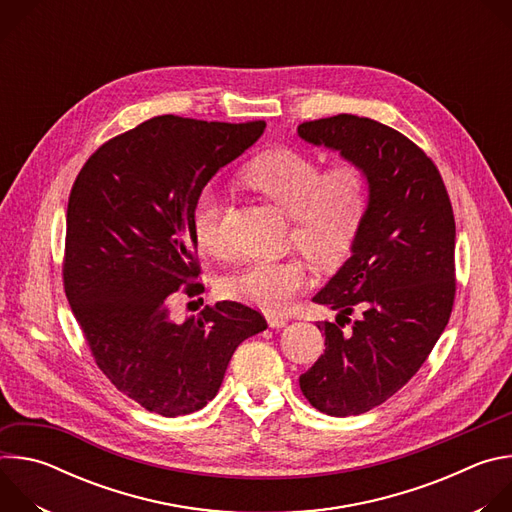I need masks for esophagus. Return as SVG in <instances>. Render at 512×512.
<instances>
[{
	"label": "esophagus",
	"instance_id": "1",
	"mask_svg": "<svg viewBox=\"0 0 512 512\" xmlns=\"http://www.w3.org/2000/svg\"><path fill=\"white\" fill-rule=\"evenodd\" d=\"M267 322H269V326H271V328H283V326L287 324V320H285L283 316H275V314L267 316Z\"/></svg>",
	"mask_w": 512,
	"mask_h": 512
}]
</instances>
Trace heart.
<instances>
[{
	"instance_id": "b5f03b06",
	"label": "heart",
	"mask_w": 512,
	"mask_h": 512,
	"mask_svg": "<svg viewBox=\"0 0 512 512\" xmlns=\"http://www.w3.org/2000/svg\"><path fill=\"white\" fill-rule=\"evenodd\" d=\"M245 182L275 202L294 221V239L322 265L340 263L364 221L369 204V174L354 160H340L322 170L316 156L277 148L257 156L245 168ZM229 198L216 188L200 190L192 210L196 243L212 253H231L227 233ZM312 281V271L300 257L253 259L231 273L223 289L233 300L263 312H283Z\"/></svg>"
}]
</instances>
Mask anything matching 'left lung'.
Instances as JSON below:
<instances>
[{
	"mask_svg": "<svg viewBox=\"0 0 512 512\" xmlns=\"http://www.w3.org/2000/svg\"><path fill=\"white\" fill-rule=\"evenodd\" d=\"M298 135L369 174L352 255L314 296L338 312L336 322H318L326 350L300 377L318 411L360 415L409 383L448 326L456 296L454 210L435 164L393 127L340 113L302 123Z\"/></svg>",
	"mask_w": 512,
	"mask_h": 512,
	"instance_id": "8db88e82",
	"label": "left lung"
}]
</instances>
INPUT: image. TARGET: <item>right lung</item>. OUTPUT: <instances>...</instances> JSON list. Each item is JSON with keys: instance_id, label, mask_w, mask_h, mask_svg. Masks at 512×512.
I'll use <instances>...</instances> for the list:
<instances>
[{"instance_id": "right-lung-1", "label": "right lung", "mask_w": 512, "mask_h": 512, "mask_svg": "<svg viewBox=\"0 0 512 512\" xmlns=\"http://www.w3.org/2000/svg\"><path fill=\"white\" fill-rule=\"evenodd\" d=\"M265 121L160 115L109 139L72 184L62 279L103 375L164 417L202 409L237 346L267 328L239 302L172 318L178 289H204L192 210L208 180L261 137Z\"/></svg>"}]
</instances>
